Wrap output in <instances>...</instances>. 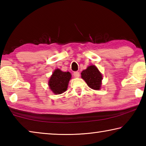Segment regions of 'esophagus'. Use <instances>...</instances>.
I'll list each match as a JSON object with an SVG mask.
<instances>
[{
    "label": "esophagus",
    "instance_id": "obj_1",
    "mask_svg": "<svg viewBox=\"0 0 146 146\" xmlns=\"http://www.w3.org/2000/svg\"><path fill=\"white\" fill-rule=\"evenodd\" d=\"M73 76H74V77H75V78H78L79 76H80V73H79L78 71H76V72H74Z\"/></svg>",
    "mask_w": 146,
    "mask_h": 146
}]
</instances>
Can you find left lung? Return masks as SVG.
Listing matches in <instances>:
<instances>
[{"label":"left lung","mask_w":146,"mask_h":146,"mask_svg":"<svg viewBox=\"0 0 146 146\" xmlns=\"http://www.w3.org/2000/svg\"><path fill=\"white\" fill-rule=\"evenodd\" d=\"M81 77L84 80L88 86L94 90H99L102 86V75L97 66L91 65L83 70L81 73Z\"/></svg>","instance_id":"left-lung-1"}]
</instances>
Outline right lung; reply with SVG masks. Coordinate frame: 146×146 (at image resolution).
Masks as SVG:
<instances>
[{"mask_svg": "<svg viewBox=\"0 0 146 146\" xmlns=\"http://www.w3.org/2000/svg\"><path fill=\"white\" fill-rule=\"evenodd\" d=\"M71 78V75L69 71L64 72L60 69H56L48 80L49 88L55 95H60L68 90Z\"/></svg>", "mask_w": 146, "mask_h": 146, "instance_id": "1", "label": "right lung"}]
</instances>
